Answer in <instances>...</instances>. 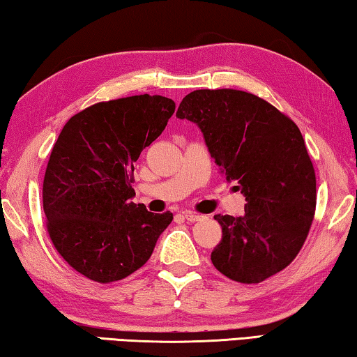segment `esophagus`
I'll return each mask as SVG.
<instances>
[{
  "label": "esophagus",
  "mask_w": 357,
  "mask_h": 357,
  "mask_svg": "<svg viewBox=\"0 0 357 357\" xmlns=\"http://www.w3.org/2000/svg\"><path fill=\"white\" fill-rule=\"evenodd\" d=\"M183 217L187 222H192V223L202 219V215H198L197 213H192V211H185V213H183Z\"/></svg>",
  "instance_id": "1"
}]
</instances>
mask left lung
Masks as SVG:
<instances>
[{
    "label": "left lung",
    "instance_id": "1",
    "mask_svg": "<svg viewBox=\"0 0 357 357\" xmlns=\"http://www.w3.org/2000/svg\"><path fill=\"white\" fill-rule=\"evenodd\" d=\"M202 130L227 181H238L244 215H215L222 241L211 261L228 279L258 283L293 261L309 234L317 178L298 126L238 89H197L176 112Z\"/></svg>",
    "mask_w": 357,
    "mask_h": 357
}]
</instances>
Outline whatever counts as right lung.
I'll return each instance as SVG.
<instances>
[{"label": "right lung", "mask_w": 357, "mask_h": 357, "mask_svg": "<svg viewBox=\"0 0 357 357\" xmlns=\"http://www.w3.org/2000/svg\"><path fill=\"white\" fill-rule=\"evenodd\" d=\"M164 96L100 102L72 116L48 160L44 213L55 249L77 273L110 283L148 261L173 214L132 198V172L174 113Z\"/></svg>", "instance_id": "1"}]
</instances>
